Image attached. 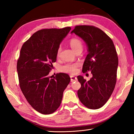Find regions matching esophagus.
<instances>
[{"label":"esophagus","mask_w":134,"mask_h":134,"mask_svg":"<svg viewBox=\"0 0 134 134\" xmlns=\"http://www.w3.org/2000/svg\"><path fill=\"white\" fill-rule=\"evenodd\" d=\"M70 78H71V82H72L77 81V78H76L75 76L70 75Z\"/></svg>","instance_id":"obj_1"}]
</instances>
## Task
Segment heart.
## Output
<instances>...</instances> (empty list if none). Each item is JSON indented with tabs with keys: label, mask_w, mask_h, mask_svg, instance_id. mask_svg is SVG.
Returning <instances> with one entry per match:
<instances>
[{
	"label": "heart",
	"mask_w": 134,
	"mask_h": 134,
	"mask_svg": "<svg viewBox=\"0 0 134 134\" xmlns=\"http://www.w3.org/2000/svg\"><path fill=\"white\" fill-rule=\"evenodd\" d=\"M69 43L72 49L75 51V53L78 52H81L83 48V42L79 38H72L70 40ZM62 48L59 47L57 50V56H59L61 52ZM78 64L77 63H67L62 65L60 70L62 72L69 73V74H75L77 71V67Z\"/></svg>",
	"instance_id": "obj_1"
}]
</instances>
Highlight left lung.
<instances>
[{
    "instance_id": "1",
    "label": "left lung",
    "mask_w": 134,
    "mask_h": 134,
    "mask_svg": "<svg viewBox=\"0 0 134 134\" xmlns=\"http://www.w3.org/2000/svg\"><path fill=\"white\" fill-rule=\"evenodd\" d=\"M72 33L83 40L88 54L82 72L90 71L93 77L86 81L77 76L81 87L78 90L79 100L85 107L97 109L104 106L114 90L118 66V56L113 42L99 28L90 25H78Z\"/></svg>"
}]
</instances>
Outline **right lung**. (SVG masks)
<instances>
[{"instance_id": "add662e5", "label": "right lung", "mask_w": 134, "mask_h": 134, "mask_svg": "<svg viewBox=\"0 0 134 134\" xmlns=\"http://www.w3.org/2000/svg\"><path fill=\"white\" fill-rule=\"evenodd\" d=\"M70 30V27L40 30L24 42L20 51L16 65L20 88L29 104L42 114L58 109L70 82L65 73L56 74L53 79L48 76L60 44Z\"/></svg>"}]
</instances>
